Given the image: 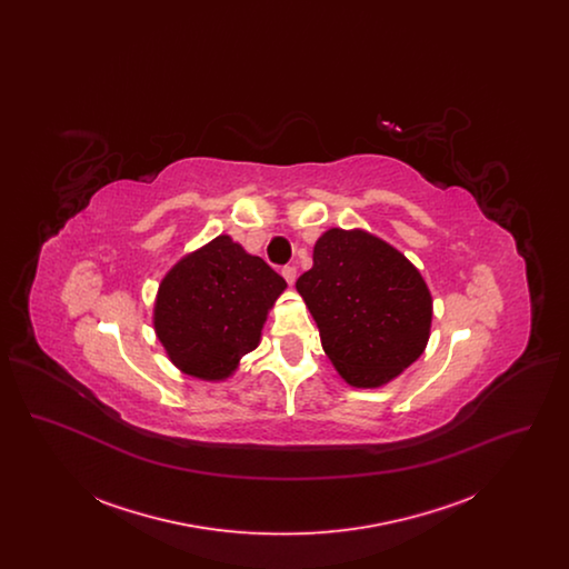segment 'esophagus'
Listing matches in <instances>:
<instances>
[{
    "label": "esophagus",
    "instance_id": "1",
    "mask_svg": "<svg viewBox=\"0 0 569 569\" xmlns=\"http://www.w3.org/2000/svg\"><path fill=\"white\" fill-rule=\"evenodd\" d=\"M281 274L288 281V286H295V281H297V269L295 267H283Z\"/></svg>",
    "mask_w": 569,
    "mask_h": 569
}]
</instances>
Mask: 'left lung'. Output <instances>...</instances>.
<instances>
[{
    "instance_id": "8db88e82",
    "label": "left lung",
    "mask_w": 569,
    "mask_h": 569,
    "mask_svg": "<svg viewBox=\"0 0 569 569\" xmlns=\"http://www.w3.org/2000/svg\"><path fill=\"white\" fill-rule=\"evenodd\" d=\"M326 356L356 388H378L425 352L433 298L418 269L365 230L332 228L298 277Z\"/></svg>"
}]
</instances>
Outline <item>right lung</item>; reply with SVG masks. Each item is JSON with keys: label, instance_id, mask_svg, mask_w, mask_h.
<instances>
[{"label": "right lung", "instance_id": "right-lung-1", "mask_svg": "<svg viewBox=\"0 0 569 569\" xmlns=\"http://www.w3.org/2000/svg\"><path fill=\"white\" fill-rule=\"evenodd\" d=\"M286 279L221 234L163 277L153 326L168 358L193 378L226 379L260 343Z\"/></svg>", "mask_w": 569, "mask_h": 569}]
</instances>
